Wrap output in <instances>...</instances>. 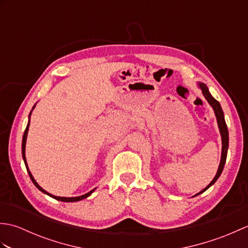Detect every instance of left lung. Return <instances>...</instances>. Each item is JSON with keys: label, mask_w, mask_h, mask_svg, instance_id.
Returning a JSON list of instances; mask_svg holds the SVG:
<instances>
[{"label": "left lung", "mask_w": 248, "mask_h": 248, "mask_svg": "<svg viewBox=\"0 0 248 248\" xmlns=\"http://www.w3.org/2000/svg\"><path fill=\"white\" fill-rule=\"evenodd\" d=\"M198 85L202 89V92L203 93V96L205 98V100L209 102V104L211 105L214 109V113L215 116H217V124H218V129H219V132H220V136H222V156H220V163H219V166H218V170L217 175L213 178V180L209 183L208 186H205L202 192H199L198 194L195 195V196H197V195L203 193L204 191H207V189L213 186V184L217 182V179L219 178L220 173H222L223 170H224V166H225V163H226V157H227V151H228V141H229V135H228V129H227V124H226V121L224 118V112L222 109V107H220L219 102L217 100H215L212 96L211 93H210L209 89L207 87V85L203 83H198Z\"/></svg>", "instance_id": "1"}]
</instances>
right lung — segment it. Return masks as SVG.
<instances>
[{"instance_id":"add662e5","label":"right lung","mask_w":248,"mask_h":248,"mask_svg":"<svg viewBox=\"0 0 248 248\" xmlns=\"http://www.w3.org/2000/svg\"><path fill=\"white\" fill-rule=\"evenodd\" d=\"M36 107V105H34V108ZM34 108H31V109H34ZM31 113H30V117H31ZM29 127H30V119H29V123H28V125H26V129H25V131H24V134H23V139H22V156H23V160H24V164H25V166H26V170H28V172H29V175H30V178H31V182H33L34 184H35V186L39 189V191H41L43 193H45V194H46V195H49L50 197H52V198H54V199H56V200H61V202H78V200H82V199H84V198H86V197H88L89 195H91L93 191H94V188L93 189V191H91V192H88V193H86V194H84V195H82V196H78V197H59V196H54V195H52V194H50V193H48L46 191H45V189L41 187L38 183H37L36 181H35V179H34V177H33V175H31V171H30V170H29V166H28V163H26V159H25V144H26V138H28V132H29Z\"/></svg>"}]
</instances>
